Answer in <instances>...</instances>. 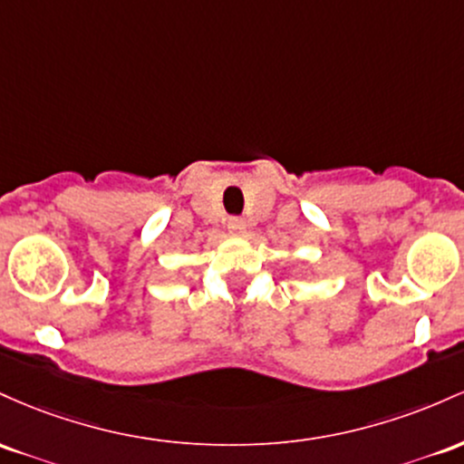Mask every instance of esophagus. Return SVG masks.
<instances>
[{
    "mask_svg": "<svg viewBox=\"0 0 464 464\" xmlns=\"http://www.w3.org/2000/svg\"><path fill=\"white\" fill-rule=\"evenodd\" d=\"M227 230H230L232 234H241L243 230H246V221L238 217H232L230 221H227Z\"/></svg>",
    "mask_w": 464,
    "mask_h": 464,
    "instance_id": "1",
    "label": "esophagus"
}]
</instances>
